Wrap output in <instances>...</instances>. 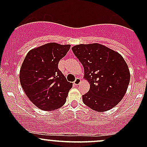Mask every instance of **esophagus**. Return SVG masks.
Returning a JSON list of instances; mask_svg holds the SVG:
<instances>
[{
	"label": "esophagus",
	"instance_id": "obj_1",
	"mask_svg": "<svg viewBox=\"0 0 147 147\" xmlns=\"http://www.w3.org/2000/svg\"><path fill=\"white\" fill-rule=\"evenodd\" d=\"M80 82H81V80H80V78H77L76 79H75V80L74 81L73 84H75V85H78V84H79L80 83Z\"/></svg>",
	"mask_w": 147,
	"mask_h": 147
}]
</instances>
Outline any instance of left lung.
<instances>
[{
    "label": "left lung",
    "mask_w": 147,
    "mask_h": 147,
    "mask_svg": "<svg viewBox=\"0 0 147 147\" xmlns=\"http://www.w3.org/2000/svg\"><path fill=\"white\" fill-rule=\"evenodd\" d=\"M82 63L84 78L90 83L82 95L84 105L97 112H105L122 100L130 81L127 64L121 55L98 43L80 44L72 47Z\"/></svg>",
    "instance_id": "8db88e82"
}]
</instances>
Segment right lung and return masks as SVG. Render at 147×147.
Returning a JSON list of instances; mask_svg holds the SVG:
<instances>
[{
  "mask_svg": "<svg viewBox=\"0 0 147 147\" xmlns=\"http://www.w3.org/2000/svg\"><path fill=\"white\" fill-rule=\"evenodd\" d=\"M69 45L50 42L28 53L20 71V84L34 105L45 111L60 108L66 102L72 84L59 70L58 63Z\"/></svg>",
  "mask_w": 147,
  "mask_h": 147,
  "instance_id": "right-lung-1",
  "label": "right lung"
}]
</instances>
